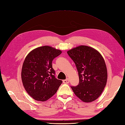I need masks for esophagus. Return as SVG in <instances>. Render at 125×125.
I'll use <instances>...</instances> for the list:
<instances>
[{"mask_svg": "<svg viewBox=\"0 0 125 125\" xmlns=\"http://www.w3.org/2000/svg\"><path fill=\"white\" fill-rule=\"evenodd\" d=\"M69 83V80L68 79H67L63 80V83Z\"/></svg>", "mask_w": 125, "mask_h": 125, "instance_id": "esophagus-1", "label": "esophagus"}]
</instances>
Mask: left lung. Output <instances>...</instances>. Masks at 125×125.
<instances>
[{"mask_svg":"<svg viewBox=\"0 0 125 125\" xmlns=\"http://www.w3.org/2000/svg\"><path fill=\"white\" fill-rule=\"evenodd\" d=\"M67 53L75 62L79 83L71 87L77 97L85 103L95 100L103 93L107 80V70L104 59L92 47L81 45Z\"/></svg>","mask_w":125,"mask_h":125,"instance_id":"obj_1","label":"left lung"}]
</instances>
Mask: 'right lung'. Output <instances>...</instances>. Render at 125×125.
I'll return each mask as SVG.
<instances>
[{
	"instance_id": "1",
	"label": "right lung",
	"mask_w": 125,
	"mask_h": 125,
	"mask_svg": "<svg viewBox=\"0 0 125 125\" xmlns=\"http://www.w3.org/2000/svg\"><path fill=\"white\" fill-rule=\"evenodd\" d=\"M62 53L52 47H39L30 52L25 59L21 69V80L26 91L32 98L40 102L49 99L62 83L55 78L52 62Z\"/></svg>"
}]
</instances>
